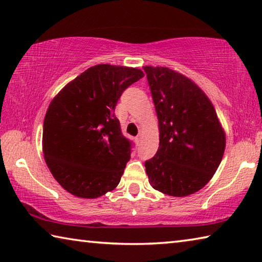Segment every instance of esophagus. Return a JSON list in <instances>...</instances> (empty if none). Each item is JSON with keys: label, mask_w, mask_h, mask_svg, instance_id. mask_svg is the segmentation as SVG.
I'll return each mask as SVG.
<instances>
[{"label": "esophagus", "mask_w": 262, "mask_h": 262, "mask_svg": "<svg viewBox=\"0 0 262 262\" xmlns=\"http://www.w3.org/2000/svg\"><path fill=\"white\" fill-rule=\"evenodd\" d=\"M135 141H136V143H140V141H141V135H137V136L135 137Z\"/></svg>", "instance_id": "esophagus-1"}]
</instances>
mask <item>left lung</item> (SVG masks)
Listing matches in <instances>:
<instances>
[{
  "mask_svg": "<svg viewBox=\"0 0 262 262\" xmlns=\"http://www.w3.org/2000/svg\"><path fill=\"white\" fill-rule=\"evenodd\" d=\"M156 108L159 147L144 163L152 188L187 196L209 183L225 149L214 105L192 79L166 67L144 66Z\"/></svg>",
  "mask_w": 262,
  "mask_h": 262,
  "instance_id": "left-lung-1",
  "label": "left lung"
}]
</instances>
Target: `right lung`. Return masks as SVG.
I'll list each match as a JSON object with an SVG mask.
<instances>
[{
    "mask_svg": "<svg viewBox=\"0 0 262 262\" xmlns=\"http://www.w3.org/2000/svg\"><path fill=\"white\" fill-rule=\"evenodd\" d=\"M143 76L137 68L97 64L51 101L43 120V158L70 194L96 199L120 183L132 143L122 135L114 110L122 92Z\"/></svg>",
    "mask_w": 262,
    "mask_h": 262,
    "instance_id": "1",
    "label": "right lung"
}]
</instances>
